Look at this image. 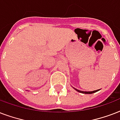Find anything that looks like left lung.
Returning a JSON list of instances; mask_svg holds the SVG:
<instances>
[{"instance_id":"1","label":"left lung","mask_w":120,"mask_h":120,"mask_svg":"<svg viewBox=\"0 0 120 120\" xmlns=\"http://www.w3.org/2000/svg\"><path fill=\"white\" fill-rule=\"evenodd\" d=\"M74 88L76 91H78V92H80V93H85V94H92V93H95V92H97V91L100 90V89H99V90H94V91H81V90L76 89V88Z\"/></svg>"}]
</instances>
